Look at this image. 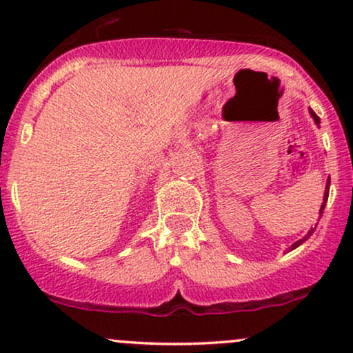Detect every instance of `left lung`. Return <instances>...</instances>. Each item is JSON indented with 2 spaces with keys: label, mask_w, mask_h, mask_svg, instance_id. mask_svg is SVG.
I'll return each mask as SVG.
<instances>
[{
  "label": "left lung",
  "mask_w": 353,
  "mask_h": 353,
  "mask_svg": "<svg viewBox=\"0 0 353 353\" xmlns=\"http://www.w3.org/2000/svg\"><path fill=\"white\" fill-rule=\"evenodd\" d=\"M310 116L312 117H314V119H315V123H317L319 124V116L317 114H315V112L314 111H312V109H310ZM329 189H330V179H327V188H325V194H323V204H322V209H320V217H322V210H323V208H325V202H327V199H329ZM314 230L315 229H310L309 230V234H307V236L305 237H303V239H301V241H297V242H295V244L292 245V247H290V250H292V249H295V247H299V245H301L302 244V242H305L307 241V239H309L310 236H312V232H314Z\"/></svg>",
  "instance_id": "1"
}]
</instances>
